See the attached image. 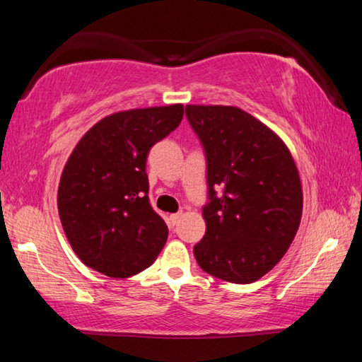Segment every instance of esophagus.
Returning a JSON list of instances; mask_svg holds the SVG:
<instances>
[{"mask_svg": "<svg viewBox=\"0 0 362 362\" xmlns=\"http://www.w3.org/2000/svg\"><path fill=\"white\" fill-rule=\"evenodd\" d=\"M180 217H182V212H177V214H170V216H169V218H168V220H169V223L174 226L177 222H179Z\"/></svg>", "mask_w": 362, "mask_h": 362, "instance_id": "esophagus-1", "label": "esophagus"}]
</instances>
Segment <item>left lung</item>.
<instances>
[{"label": "left lung", "mask_w": 362, "mask_h": 362, "mask_svg": "<svg viewBox=\"0 0 362 362\" xmlns=\"http://www.w3.org/2000/svg\"><path fill=\"white\" fill-rule=\"evenodd\" d=\"M185 112L204 146L211 199L196 262L218 279L254 283L297 235L303 193L296 161L276 132L241 108L187 105Z\"/></svg>", "instance_id": "1"}]
</instances>
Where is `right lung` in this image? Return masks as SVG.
Listing matches in <instances>:
<instances>
[{"instance_id": "right-lung-1", "label": "right lung", "mask_w": 362, "mask_h": 362, "mask_svg": "<svg viewBox=\"0 0 362 362\" xmlns=\"http://www.w3.org/2000/svg\"><path fill=\"white\" fill-rule=\"evenodd\" d=\"M182 118V103L116 112L73 148L60 175L57 207L66 240L84 265L110 278H129L156 260L169 230L150 206L146 156Z\"/></svg>"}]
</instances>
